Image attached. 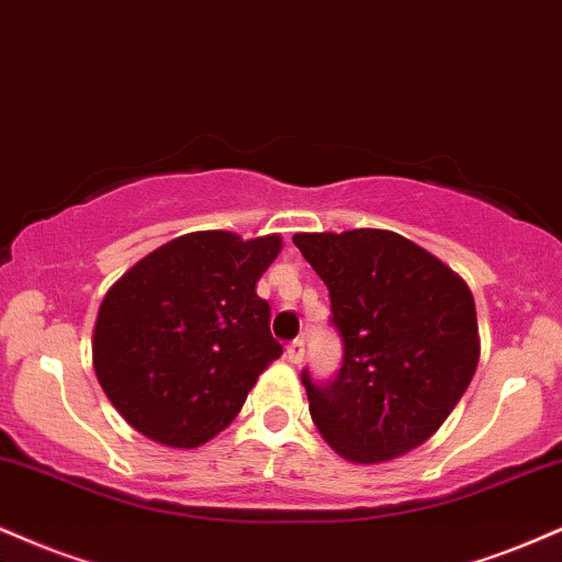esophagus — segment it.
<instances>
[{
    "label": "esophagus",
    "instance_id": "34e87169",
    "mask_svg": "<svg viewBox=\"0 0 562 562\" xmlns=\"http://www.w3.org/2000/svg\"><path fill=\"white\" fill-rule=\"evenodd\" d=\"M286 360L294 362V366H300V362L305 360V341H302V339L292 341V345L286 347Z\"/></svg>",
    "mask_w": 562,
    "mask_h": 562
}]
</instances>
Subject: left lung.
<instances>
[{
    "label": "left lung",
    "instance_id": "obj_1",
    "mask_svg": "<svg viewBox=\"0 0 562 562\" xmlns=\"http://www.w3.org/2000/svg\"><path fill=\"white\" fill-rule=\"evenodd\" d=\"M331 294L345 362L334 384L307 371L310 415L349 463L413 452L450 418L476 373L481 339L471 289L424 247L384 228L294 234Z\"/></svg>",
    "mask_w": 562,
    "mask_h": 562
}]
</instances>
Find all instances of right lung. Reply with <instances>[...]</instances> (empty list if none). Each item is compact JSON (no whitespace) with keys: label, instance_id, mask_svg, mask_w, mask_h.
Listing matches in <instances>:
<instances>
[{"label":"right lung","instance_id":"right-lung-1","mask_svg":"<svg viewBox=\"0 0 562 562\" xmlns=\"http://www.w3.org/2000/svg\"><path fill=\"white\" fill-rule=\"evenodd\" d=\"M281 236L191 231L162 244L110 286L91 362L125 424L151 441L194 450L226 428L281 345L257 281Z\"/></svg>","mask_w":562,"mask_h":562}]
</instances>
